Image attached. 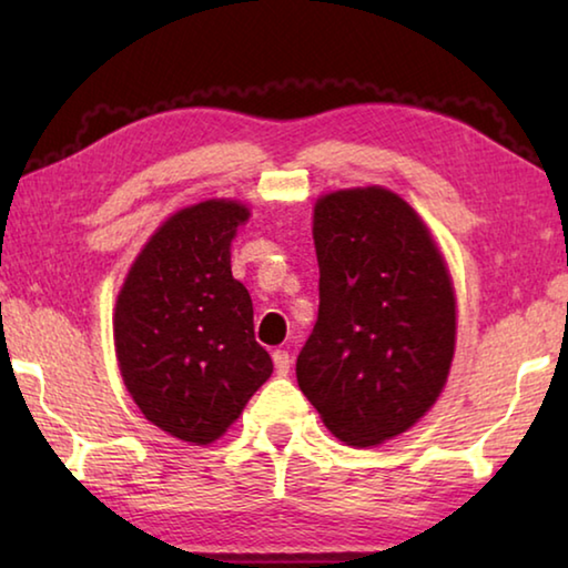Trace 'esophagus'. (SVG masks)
I'll return each instance as SVG.
<instances>
[{
	"mask_svg": "<svg viewBox=\"0 0 568 568\" xmlns=\"http://www.w3.org/2000/svg\"><path fill=\"white\" fill-rule=\"evenodd\" d=\"M273 363H275L277 376H287V373H291L293 358H291V353H287V351H275L273 353Z\"/></svg>",
	"mask_w": 568,
	"mask_h": 568,
	"instance_id": "esophagus-1",
	"label": "esophagus"
}]
</instances>
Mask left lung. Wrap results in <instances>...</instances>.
Segmentation results:
<instances>
[{"mask_svg":"<svg viewBox=\"0 0 568 568\" xmlns=\"http://www.w3.org/2000/svg\"><path fill=\"white\" fill-rule=\"evenodd\" d=\"M318 321L297 386L348 446H376L434 406L456 345L444 257L413 207L383 187L318 200Z\"/></svg>","mask_w":568,"mask_h":568,"instance_id":"obj_1","label":"left lung"}]
</instances>
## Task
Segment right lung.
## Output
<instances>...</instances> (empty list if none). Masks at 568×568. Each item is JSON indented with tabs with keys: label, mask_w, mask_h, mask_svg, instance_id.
Instances as JSON below:
<instances>
[{
	"label": "right lung",
	"mask_w": 568,
	"mask_h": 568,
	"mask_svg": "<svg viewBox=\"0 0 568 568\" xmlns=\"http://www.w3.org/2000/svg\"><path fill=\"white\" fill-rule=\"evenodd\" d=\"M233 200L172 215L130 267L114 307L122 381L145 418L190 444H213L271 378L253 301L230 271L247 220Z\"/></svg>",
	"instance_id": "obj_1"
}]
</instances>
